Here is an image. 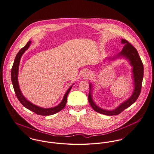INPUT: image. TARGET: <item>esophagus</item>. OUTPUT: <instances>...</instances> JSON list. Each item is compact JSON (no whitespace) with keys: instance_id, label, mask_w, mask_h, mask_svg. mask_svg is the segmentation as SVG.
Wrapping results in <instances>:
<instances>
[{"instance_id":"obj_1","label":"esophagus","mask_w":154,"mask_h":154,"mask_svg":"<svg viewBox=\"0 0 154 154\" xmlns=\"http://www.w3.org/2000/svg\"><path fill=\"white\" fill-rule=\"evenodd\" d=\"M83 75L84 77H89L91 75V73L89 71H85L83 72Z\"/></svg>"}]
</instances>
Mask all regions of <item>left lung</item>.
Returning a JSON list of instances; mask_svg holds the SVG:
<instances>
[{"mask_svg":"<svg viewBox=\"0 0 154 154\" xmlns=\"http://www.w3.org/2000/svg\"><path fill=\"white\" fill-rule=\"evenodd\" d=\"M122 43L124 45L123 50L113 59L116 58H119L120 57H124L130 61V65L133 67V78L134 80V88L133 94L131 96L125 101H124L119 106H118L115 109L112 111L105 110L100 108L94 102L92 97V85L91 83L89 84L90 92L88 96L89 102L92 107L93 109L100 114L106 115V116H117L120 114L125 109L131 106L134 102L137 99L142 88V80L143 77V65L142 60L138 54V52L136 48L131 45L127 40L125 39H122Z\"/></svg>","mask_w":154,"mask_h":154,"instance_id":"1","label":"left lung"}]
</instances>
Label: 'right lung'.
<instances>
[{"label": "right lung", "mask_w": 154, "mask_h": 154, "mask_svg": "<svg viewBox=\"0 0 154 154\" xmlns=\"http://www.w3.org/2000/svg\"><path fill=\"white\" fill-rule=\"evenodd\" d=\"M31 41L28 42L26 45L24 47H23L17 54L15 59L14 60V62L11 69V80H12V83L14 89V91L20 103L28 109L32 111V112L40 116L53 115L61 111L62 109L65 106L66 103L67 101L68 94L69 92V91H71L73 85L68 89L66 92L65 93V94H64V96L61 102L58 105L53 108H43L32 104L30 101L27 100V99L23 96V93H21V91L20 90V88L18 85V68H19V65H20L21 58L23 55V54L25 52V51L29 48L30 45H31Z\"/></svg>", "instance_id": "add662e5"}]
</instances>
